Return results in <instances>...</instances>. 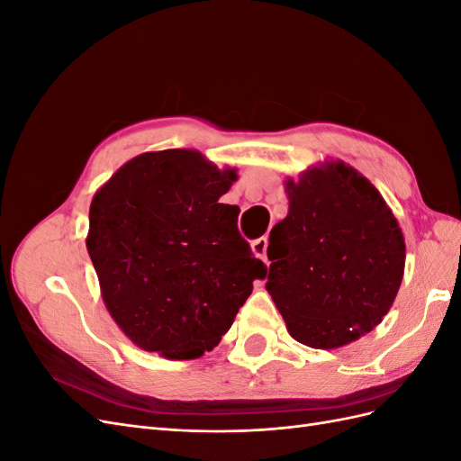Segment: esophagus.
<instances>
[{
  "label": "esophagus",
  "mask_w": 461,
  "mask_h": 461,
  "mask_svg": "<svg viewBox=\"0 0 461 461\" xmlns=\"http://www.w3.org/2000/svg\"><path fill=\"white\" fill-rule=\"evenodd\" d=\"M267 244H269L267 236H261V239L254 240V242H252V252H254V256L265 261V258H267Z\"/></svg>",
  "instance_id": "1"
}]
</instances>
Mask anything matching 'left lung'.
<instances>
[{"label":"left lung","mask_w":461,"mask_h":461,"mask_svg":"<svg viewBox=\"0 0 461 461\" xmlns=\"http://www.w3.org/2000/svg\"><path fill=\"white\" fill-rule=\"evenodd\" d=\"M288 215L269 234L267 292L290 337L340 348L376 327L393 305L406 242L369 180L325 161L285 180Z\"/></svg>","instance_id":"left-lung-1"}]
</instances>
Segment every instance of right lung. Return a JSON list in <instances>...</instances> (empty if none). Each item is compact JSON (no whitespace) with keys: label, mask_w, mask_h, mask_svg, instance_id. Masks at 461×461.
<instances>
[{"label":"right lung","mask_w":461,"mask_h":461,"mask_svg":"<svg viewBox=\"0 0 461 461\" xmlns=\"http://www.w3.org/2000/svg\"><path fill=\"white\" fill-rule=\"evenodd\" d=\"M236 180L200 151H148L94 194L86 248L119 329L146 352L213 350L267 273L242 239L240 209L219 203Z\"/></svg>","instance_id":"right-lung-1"}]
</instances>
